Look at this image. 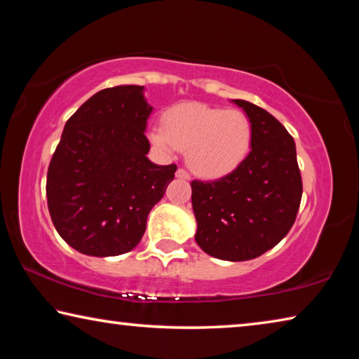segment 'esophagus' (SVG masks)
Wrapping results in <instances>:
<instances>
[{"label":"esophagus","instance_id":"34e87169","mask_svg":"<svg viewBox=\"0 0 359 359\" xmlns=\"http://www.w3.org/2000/svg\"><path fill=\"white\" fill-rule=\"evenodd\" d=\"M175 177L184 179V180H190V174H188L185 169H177V172H175Z\"/></svg>","mask_w":359,"mask_h":359}]
</instances>
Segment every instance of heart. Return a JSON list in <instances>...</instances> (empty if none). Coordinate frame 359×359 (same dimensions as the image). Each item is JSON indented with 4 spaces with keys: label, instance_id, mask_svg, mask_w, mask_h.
<instances>
[{
    "label": "heart",
    "instance_id": "heart-1",
    "mask_svg": "<svg viewBox=\"0 0 359 359\" xmlns=\"http://www.w3.org/2000/svg\"><path fill=\"white\" fill-rule=\"evenodd\" d=\"M252 121L238 109L180 104L166 114L165 126L149 133L156 149L187 151L194 174L217 179L238 169L252 147Z\"/></svg>",
    "mask_w": 359,
    "mask_h": 359
}]
</instances>
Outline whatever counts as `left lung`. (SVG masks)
Returning <instances> with one entry per match:
<instances>
[{
  "label": "left lung",
  "instance_id": "1",
  "mask_svg": "<svg viewBox=\"0 0 359 359\" xmlns=\"http://www.w3.org/2000/svg\"><path fill=\"white\" fill-rule=\"evenodd\" d=\"M233 102L252 121V150L224 177L191 182L194 239L210 257L247 261L288 234L301 204L302 180L294 141L280 121L248 101Z\"/></svg>",
  "mask_w": 359,
  "mask_h": 359
}]
</instances>
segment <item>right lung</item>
Returning <instances> with one entry per match:
<instances>
[{
  "mask_svg": "<svg viewBox=\"0 0 359 359\" xmlns=\"http://www.w3.org/2000/svg\"><path fill=\"white\" fill-rule=\"evenodd\" d=\"M141 85L95 93L66 121L47 172V204L66 244L88 257L135 248L147 217L174 180L175 165L151 163V107Z\"/></svg>",
  "mask_w": 359,
  "mask_h": 359,
  "instance_id": "obj_1",
  "label": "right lung"
}]
</instances>
